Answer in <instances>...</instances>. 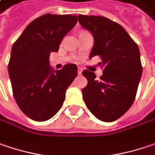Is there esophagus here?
I'll return each mask as SVG.
<instances>
[{"instance_id":"34e87169","label":"esophagus","mask_w":155,"mask_h":155,"mask_svg":"<svg viewBox=\"0 0 155 155\" xmlns=\"http://www.w3.org/2000/svg\"><path fill=\"white\" fill-rule=\"evenodd\" d=\"M82 71H83V69L80 68V67H78V75H80L82 73Z\"/></svg>"}]
</instances>
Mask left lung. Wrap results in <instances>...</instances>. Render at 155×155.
Listing matches in <instances>:
<instances>
[{
	"label": "left lung",
	"instance_id": "left-lung-1",
	"mask_svg": "<svg viewBox=\"0 0 155 155\" xmlns=\"http://www.w3.org/2000/svg\"><path fill=\"white\" fill-rule=\"evenodd\" d=\"M81 26L93 35L90 58L99 56L103 75L84 70L87 85L82 90L87 108L99 120L112 122L124 115L135 99L142 74L138 45L119 23L100 15H78Z\"/></svg>",
	"mask_w": 155,
	"mask_h": 155
}]
</instances>
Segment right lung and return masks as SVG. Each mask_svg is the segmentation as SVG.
<instances>
[{"instance_id":"right-lung-1","label":"right lung","mask_w":155,"mask_h":155,"mask_svg":"<svg viewBox=\"0 0 155 155\" xmlns=\"http://www.w3.org/2000/svg\"><path fill=\"white\" fill-rule=\"evenodd\" d=\"M77 21L78 16L72 15H43L31 21L13 44L8 66L13 94L20 109L31 120L52 118L78 76L76 64L54 71L49 61L51 52H58L64 36Z\"/></svg>"}]
</instances>
